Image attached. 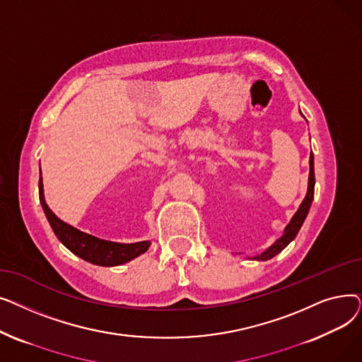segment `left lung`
<instances>
[{
    "mask_svg": "<svg viewBox=\"0 0 362 362\" xmlns=\"http://www.w3.org/2000/svg\"><path fill=\"white\" fill-rule=\"evenodd\" d=\"M314 186H315V176H314V156L311 152L310 156V176H308V189H307V195L305 198H303V201L300 202L298 211L293 214V217L291 218L289 224L284 227L283 230V235L273 243L270 245L267 250H265L264 252L261 254H257L254 257H248L250 259H257V261H267L273 257H276L277 254H280L286 246L296 238L300 226L303 224V221H305L307 216H308V211L311 208V204H313V199H314Z\"/></svg>",
    "mask_w": 362,
    "mask_h": 362,
    "instance_id": "8db88e82",
    "label": "left lung"
}]
</instances>
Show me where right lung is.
I'll return each mask as SVG.
<instances>
[{
  "mask_svg": "<svg viewBox=\"0 0 362 362\" xmlns=\"http://www.w3.org/2000/svg\"><path fill=\"white\" fill-rule=\"evenodd\" d=\"M40 201L55 236L59 238V240L70 252L90 264L101 265V267H116V265H122L124 262L132 261L133 258L142 255L149 248V240L135 243H120L100 239L97 236H92L89 233L76 229V227L57 217L51 211V208L48 206L44 197L42 173L40 177Z\"/></svg>",
  "mask_w": 362,
  "mask_h": 362,
  "instance_id": "1",
  "label": "right lung"
}]
</instances>
